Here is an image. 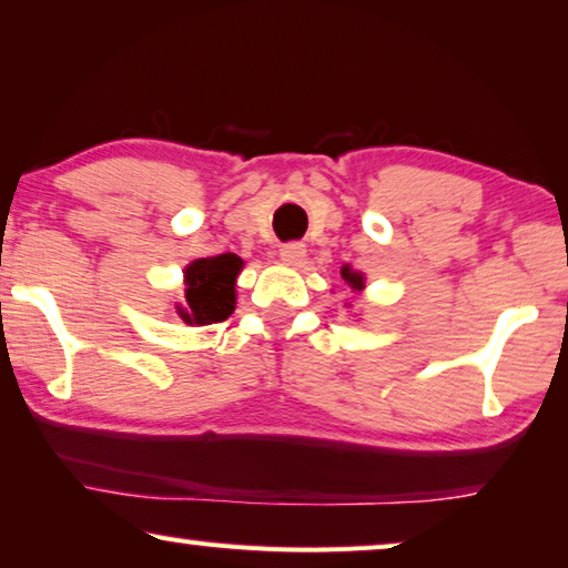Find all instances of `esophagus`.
I'll use <instances>...</instances> for the list:
<instances>
[{"instance_id": "34e87169", "label": "esophagus", "mask_w": 568, "mask_h": 568, "mask_svg": "<svg viewBox=\"0 0 568 568\" xmlns=\"http://www.w3.org/2000/svg\"><path fill=\"white\" fill-rule=\"evenodd\" d=\"M304 256H307V248H304V243H284L282 248H278V258L284 261V264L290 266H300Z\"/></svg>"}]
</instances>
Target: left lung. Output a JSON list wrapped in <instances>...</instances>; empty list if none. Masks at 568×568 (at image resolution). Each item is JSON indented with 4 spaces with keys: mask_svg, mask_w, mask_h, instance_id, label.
<instances>
[{
    "mask_svg": "<svg viewBox=\"0 0 568 568\" xmlns=\"http://www.w3.org/2000/svg\"><path fill=\"white\" fill-rule=\"evenodd\" d=\"M339 276L345 278V284L351 286L353 292H363L365 290V274L363 272H355L351 264H345L343 268H339Z\"/></svg>",
    "mask_w": 568,
    "mask_h": 568,
    "instance_id": "8db88e82",
    "label": "left lung"
}]
</instances>
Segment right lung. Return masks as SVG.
Wrapping results in <instances>:
<instances>
[{
    "mask_svg": "<svg viewBox=\"0 0 568 568\" xmlns=\"http://www.w3.org/2000/svg\"><path fill=\"white\" fill-rule=\"evenodd\" d=\"M243 258L221 254L195 258L185 266V296L174 302V312L185 325H213L229 320L235 310V278Z\"/></svg>",
    "mask_w": 568,
    "mask_h": 568,
    "instance_id": "right-lung-1",
    "label": "right lung"
}]
</instances>
